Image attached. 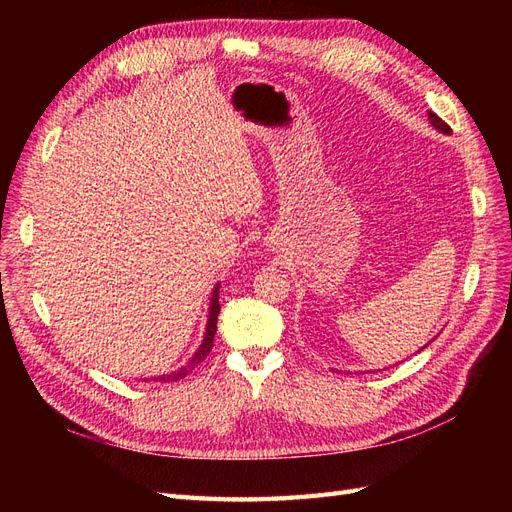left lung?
<instances>
[{"label": "left lung", "instance_id": "left-lung-1", "mask_svg": "<svg viewBox=\"0 0 512 512\" xmlns=\"http://www.w3.org/2000/svg\"><path fill=\"white\" fill-rule=\"evenodd\" d=\"M429 121H431L433 126H436L440 132H444V134H451V126H446V123H444L436 113H429Z\"/></svg>", "mask_w": 512, "mask_h": 512}]
</instances>
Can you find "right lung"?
Returning a JSON list of instances; mask_svg holds the SVG:
<instances>
[{
    "label": "right lung",
    "instance_id": "1",
    "mask_svg": "<svg viewBox=\"0 0 512 512\" xmlns=\"http://www.w3.org/2000/svg\"><path fill=\"white\" fill-rule=\"evenodd\" d=\"M220 286H215L213 294H211V305H209V320H207V329H205V339L203 344H200V348L194 352L192 359L188 361V365H183L181 369L173 371V374H164V376H158L153 380H160V382H177L181 378H185L190 374V371L194 367H198L200 363H203L207 359V354L211 352L213 348V337H215V331H218V316H220Z\"/></svg>",
    "mask_w": 512,
    "mask_h": 512
}]
</instances>
